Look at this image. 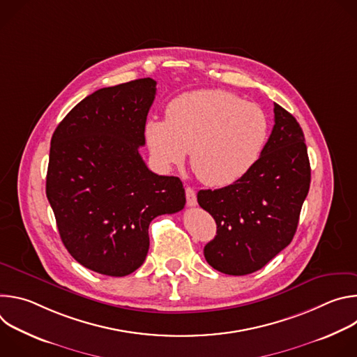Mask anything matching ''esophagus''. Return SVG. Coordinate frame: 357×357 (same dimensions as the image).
<instances>
[{"mask_svg": "<svg viewBox=\"0 0 357 357\" xmlns=\"http://www.w3.org/2000/svg\"><path fill=\"white\" fill-rule=\"evenodd\" d=\"M185 193H186V203H188V206H190V208L196 206V205H197V199H196L195 190H193L192 188H186V189H185Z\"/></svg>", "mask_w": 357, "mask_h": 357, "instance_id": "34e87169", "label": "esophagus"}]
</instances>
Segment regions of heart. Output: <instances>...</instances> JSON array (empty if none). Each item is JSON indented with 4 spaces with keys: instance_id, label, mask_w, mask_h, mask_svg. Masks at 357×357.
I'll return each mask as SVG.
<instances>
[{
    "instance_id": "obj_1",
    "label": "heart",
    "mask_w": 357,
    "mask_h": 357,
    "mask_svg": "<svg viewBox=\"0 0 357 357\" xmlns=\"http://www.w3.org/2000/svg\"><path fill=\"white\" fill-rule=\"evenodd\" d=\"M144 134L160 167L181 165L190 151L199 181L223 188L256 165L268 141L270 120L260 106L231 91L195 90L171 100L167 120L149 119Z\"/></svg>"
}]
</instances>
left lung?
Instances as JSON below:
<instances>
[{"instance_id":"obj_1","label":"left lung","mask_w":357,"mask_h":357,"mask_svg":"<svg viewBox=\"0 0 357 357\" xmlns=\"http://www.w3.org/2000/svg\"><path fill=\"white\" fill-rule=\"evenodd\" d=\"M274 127L261 157L241 179L216 190H199L197 203L218 231L203 254L215 270L245 275L263 268L292 240L311 183L302 128L274 105Z\"/></svg>"}]
</instances>
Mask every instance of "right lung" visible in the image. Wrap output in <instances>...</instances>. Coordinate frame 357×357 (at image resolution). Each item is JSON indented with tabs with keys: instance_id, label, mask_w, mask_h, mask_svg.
I'll return each instance as SVG.
<instances>
[{
	"instance_id": "obj_1",
	"label": "right lung",
	"mask_w": 357,
	"mask_h": 357,
	"mask_svg": "<svg viewBox=\"0 0 357 357\" xmlns=\"http://www.w3.org/2000/svg\"><path fill=\"white\" fill-rule=\"evenodd\" d=\"M155 93L151 77L100 89L50 139L46 196L61 238L77 263L98 274L124 277L139 268L151 220L186 203L181 179L149 171L138 151Z\"/></svg>"
}]
</instances>
